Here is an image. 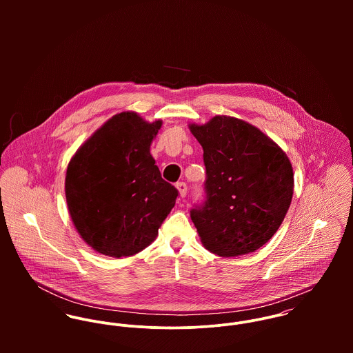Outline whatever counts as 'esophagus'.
Returning a JSON list of instances; mask_svg holds the SVG:
<instances>
[{
  "label": "esophagus",
  "mask_w": 353,
  "mask_h": 353,
  "mask_svg": "<svg viewBox=\"0 0 353 353\" xmlns=\"http://www.w3.org/2000/svg\"><path fill=\"white\" fill-rule=\"evenodd\" d=\"M175 186H176V189H178V192H179V196L183 199V197L186 196V193H188V186H186V183H185V182H178Z\"/></svg>",
  "instance_id": "34e87169"
}]
</instances>
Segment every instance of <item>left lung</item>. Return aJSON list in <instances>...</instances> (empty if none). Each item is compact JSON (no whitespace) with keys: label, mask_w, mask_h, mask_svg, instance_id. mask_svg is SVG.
I'll list each match as a JSON object with an SVG mask.
<instances>
[{"label":"left lung","mask_w":353,"mask_h":353,"mask_svg":"<svg viewBox=\"0 0 353 353\" xmlns=\"http://www.w3.org/2000/svg\"><path fill=\"white\" fill-rule=\"evenodd\" d=\"M201 144L206 200L190 216L206 250L238 256L262 248L281 225L294 194L292 164L249 122L216 115L190 123Z\"/></svg>","instance_id":"obj_1"}]
</instances>
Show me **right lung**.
<instances>
[{
	"label": "right lung",
	"mask_w": 353,
	"mask_h": 353,
	"mask_svg": "<svg viewBox=\"0 0 353 353\" xmlns=\"http://www.w3.org/2000/svg\"><path fill=\"white\" fill-rule=\"evenodd\" d=\"M161 121L134 111L111 117L76 151L65 178L72 221L83 241L108 256H130L156 239L178 190L151 154Z\"/></svg>",
	"instance_id": "right-lung-1"
}]
</instances>
